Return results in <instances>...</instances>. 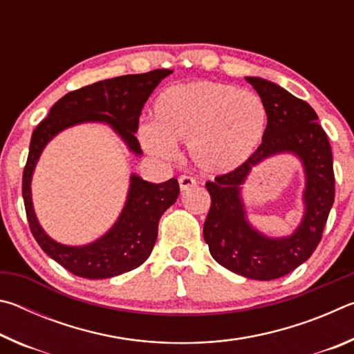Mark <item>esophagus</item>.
Wrapping results in <instances>:
<instances>
[{
	"mask_svg": "<svg viewBox=\"0 0 354 354\" xmlns=\"http://www.w3.org/2000/svg\"><path fill=\"white\" fill-rule=\"evenodd\" d=\"M178 181H179V187H181L183 192L189 190L190 187H194V185L196 184V179L189 176V175H181V176H179Z\"/></svg>",
	"mask_w": 354,
	"mask_h": 354,
	"instance_id": "esophagus-1",
	"label": "esophagus"
}]
</instances>
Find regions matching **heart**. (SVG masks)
Masks as SVG:
<instances>
[{"label":"heart","mask_w":354,"mask_h":354,"mask_svg":"<svg viewBox=\"0 0 354 354\" xmlns=\"http://www.w3.org/2000/svg\"><path fill=\"white\" fill-rule=\"evenodd\" d=\"M267 129L259 95L230 84L195 81L165 88L154 101L153 127L142 129L149 153L169 156L173 143L189 142L190 156L207 173L247 162Z\"/></svg>","instance_id":"obj_1"}]
</instances>
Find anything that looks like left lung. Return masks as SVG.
Masks as SVG:
<instances>
[{
	"mask_svg": "<svg viewBox=\"0 0 354 354\" xmlns=\"http://www.w3.org/2000/svg\"><path fill=\"white\" fill-rule=\"evenodd\" d=\"M245 80L267 107V129L247 162L206 183L211 209L203 236L220 266L245 278L270 281L308 261L322 241L334 203L333 153L326 133L317 122L319 117L306 101L261 77ZM284 151L295 152L305 165L307 212L292 236L268 239L254 232L244 218L240 185L263 158Z\"/></svg>",
	"mask_w": 354,
	"mask_h": 354,
	"instance_id": "8db88e82",
	"label": "left lung"
}]
</instances>
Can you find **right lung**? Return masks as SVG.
I'll return each mask as SVG.
<instances>
[{"label":"right lung","instance_id":"obj_1","mask_svg":"<svg viewBox=\"0 0 354 354\" xmlns=\"http://www.w3.org/2000/svg\"><path fill=\"white\" fill-rule=\"evenodd\" d=\"M171 70H153L98 81L65 95L51 107L48 117L34 129L28 160L23 170V201L35 241L45 253L76 277L112 278L134 270L151 254L158 239L159 218L179 195L178 179L153 184L131 176L128 200L117 223L98 241L86 247H67L53 241L41 230L31 200V178L41 149L57 133L84 122H104L117 131L131 151L140 154L136 133L149 95Z\"/></svg>","mask_w":354,"mask_h":354}]
</instances>
